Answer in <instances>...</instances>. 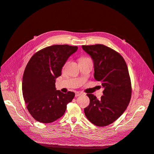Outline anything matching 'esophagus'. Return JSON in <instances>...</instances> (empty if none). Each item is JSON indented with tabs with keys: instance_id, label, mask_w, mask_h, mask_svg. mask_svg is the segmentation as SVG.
Returning <instances> with one entry per match:
<instances>
[{
	"instance_id": "obj_1",
	"label": "esophagus",
	"mask_w": 154,
	"mask_h": 154,
	"mask_svg": "<svg viewBox=\"0 0 154 154\" xmlns=\"http://www.w3.org/2000/svg\"><path fill=\"white\" fill-rule=\"evenodd\" d=\"M82 92H77L75 93V97L80 96V95H82Z\"/></svg>"
}]
</instances>
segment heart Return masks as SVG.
Returning a JSON list of instances; mask_svg holds the SVG:
<instances>
[{"label": "heart", "instance_id": "obj_1", "mask_svg": "<svg viewBox=\"0 0 154 154\" xmlns=\"http://www.w3.org/2000/svg\"><path fill=\"white\" fill-rule=\"evenodd\" d=\"M86 59V58H82L81 59Z\"/></svg>", "mask_w": 154, "mask_h": 154}]
</instances>
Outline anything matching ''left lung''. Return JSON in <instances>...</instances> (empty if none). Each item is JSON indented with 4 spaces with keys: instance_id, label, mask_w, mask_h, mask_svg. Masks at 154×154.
<instances>
[{
    "instance_id": "left-lung-1",
    "label": "left lung",
    "mask_w": 154,
    "mask_h": 154,
    "mask_svg": "<svg viewBox=\"0 0 154 154\" xmlns=\"http://www.w3.org/2000/svg\"><path fill=\"white\" fill-rule=\"evenodd\" d=\"M94 66V78L104 88L100 100L92 94L88 106L84 109L87 119L93 124L105 127L122 115L130 102L132 86L126 62L116 51L102 44L82 45Z\"/></svg>"
}]
</instances>
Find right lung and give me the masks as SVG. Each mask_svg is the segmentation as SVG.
<instances>
[{
    "instance_id": "1",
    "label": "right lung",
    "mask_w": 154,
    "mask_h": 154,
    "mask_svg": "<svg viewBox=\"0 0 154 154\" xmlns=\"http://www.w3.org/2000/svg\"><path fill=\"white\" fill-rule=\"evenodd\" d=\"M77 46L54 45L32 55L22 79V94L30 115L41 123H51L61 117L75 93L63 94L55 88V79Z\"/></svg>"
}]
</instances>
